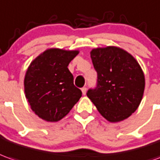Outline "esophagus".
Masks as SVG:
<instances>
[{
    "label": "esophagus",
    "mask_w": 160,
    "mask_h": 160,
    "mask_svg": "<svg viewBox=\"0 0 160 160\" xmlns=\"http://www.w3.org/2000/svg\"><path fill=\"white\" fill-rule=\"evenodd\" d=\"M81 91H82V93L85 95V94H86V92H87V88H85V87L82 88H81Z\"/></svg>",
    "instance_id": "34e87169"
}]
</instances>
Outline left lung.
<instances>
[{"instance_id": "8db88e82", "label": "left lung", "mask_w": 160, "mask_h": 160, "mask_svg": "<svg viewBox=\"0 0 160 160\" xmlns=\"http://www.w3.org/2000/svg\"><path fill=\"white\" fill-rule=\"evenodd\" d=\"M91 59L97 72L94 88L87 95L110 122L127 119L139 106L145 89L140 66L130 53L116 47L92 49Z\"/></svg>"}]
</instances>
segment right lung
Instances as JSON below:
<instances>
[{"label":"right lung","mask_w":160,"mask_h":160,"mask_svg":"<svg viewBox=\"0 0 160 160\" xmlns=\"http://www.w3.org/2000/svg\"><path fill=\"white\" fill-rule=\"evenodd\" d=\"M78 53V51L48 49L28 67L24 80L26 98L41 119L50 122L60 120L82 95L68 68Z\"/></svg>","instance_id":"1"}]
</instances>
